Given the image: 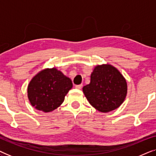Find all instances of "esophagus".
<instances>
[{
	"mask_svg": "<svg viewBox=\"0 0 156 156\" xmlns=\"http://www.w3.org/2000/svg\"><path fill=\"white\" fill-rule=\"evenodd\" d=\"M82 87V84H80V85H75V88L77 89H81Z\"/></svg>",
	"mask_w": 156,
	"mask_h": 156,
	"instance_id": "34e87169",
	"label": "esophagus"
}]
</instances>
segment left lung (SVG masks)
Here are the masks:
<instances>
[{"instance_id":"1","label":"left lung","mask_w":156,"mask_h":156,"mask_svg":"<svg viewBox=\"0 0 156 156\" xmlns=\"http://www.w3.org/2000/svg\"><path fill=\"white\" fill-rule=\"evenodd\" d=\"M127 82L114 66H96L91 74L89 84L82 90L89 104L102 113H107L120 106L127 94Z\"/></svg>"}]
</instances>
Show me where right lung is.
Instances as JSON below:
<instances>
[{"label": "right lung", "instance_id": "add662e5", "mask_svg": "<svg viewBox=\"0 0 156 156\" xmlns=\"http://www.w3.org/2000/svg\"><path fill=\"white\" fill-rule=\"evenodd\" d=\"M72 80L57 68H47L35 75L27 86L31 105L43 112H50L62 104L70 89Z\"/></svg>", "mask_w": 156, "mask_h": 156}]
</instances>
